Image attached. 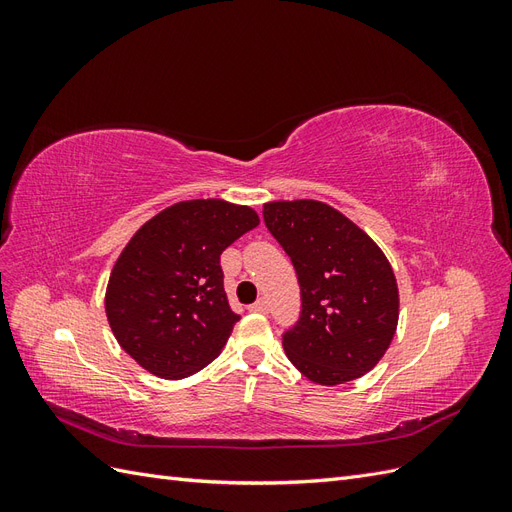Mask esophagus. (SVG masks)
<instances>
[{"label":"esophagus","mask_w":512,"mask_h":512,"mask_svg":"<svg viewBox=\"0 0 512 512\" xmlns=\"http://www.w3.org/2000/svg\"><path fill=\"white\" fill-rule=\"evenodd\" d=\"M250 312H254V314H267L269 312V305H267L265 299H258L256 303L250 305Z\"/></svg>","instance_id":"obj_1"}]
</instances>
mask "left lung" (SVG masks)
Returning <instances> with one entry per match:
<instances>
[{
	"instance_id": "obj_1",
	"label": "left lung",
	"mask_w": 512,
	"mask_h": 512,
	"mask_svg": "<svg viewBox=\"0 0 512 512\" xmlns=\"http://www.w3.org/2000/svg\"><path fill=\"white\" fill-rule=\"evenodd\" d=\"M301 286V316L284 339L290 363L335 386L374 369L399 318L395 273L380 247L318 200H277L262 209Z\"/></svg>"
}]
</instances>
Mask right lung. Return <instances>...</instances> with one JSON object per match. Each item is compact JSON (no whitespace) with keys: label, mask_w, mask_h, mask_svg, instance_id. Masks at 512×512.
Wrapping results in <instances>:
<instances>
[{"label":"right lung","mask_w":512,"mask_h":512,"mask_svg":"<svg viewBox=\"0 0 512 512\" xmlns=\"http://www.w3.org/2000/svg\"><path fill=\"white\" fill-rule=\"evenodd\" d=\"M258 222L250 207L209 198L183 200L136 230L104 305L119 346L138 365L179 380L222 352L241 316L228 305L220 256Z\"/></svg>","instance_id":"obj_1"}]
</instances>
